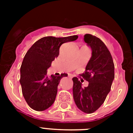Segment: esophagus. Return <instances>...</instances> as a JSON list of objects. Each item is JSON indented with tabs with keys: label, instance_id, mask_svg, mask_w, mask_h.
<instances>
[{
	"label": "esophagus",
	"instance_id": "obj_1",
	"mask_svg": "<svg viewBox=\"0 0 133 133\" xmlns=\"http://www.w3.org/2000/svg\"><path fill=\"white\" fill-rule=\"evenodd\" d=\"M68 77H70V78H72L73 75H68Z\"/></svg>",
	"mask_w": 133,
	"mask_h": 133
}]
</instances>
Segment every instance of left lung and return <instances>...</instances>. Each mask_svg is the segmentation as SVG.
Segmentation results:
<instances>
[{"label":"left lung","instance_id":"left-lung-1","mask_svg":"<svg viewBox=\"0 0 133 133\" xmlns=\"http://www.w3.org/2000/svg\"><path fill=\"white\" fill-rule=\"evenodd\" d=\"M83 40L92 51L85 72L82 74L89 83L83 88L81 80L72 78L73 98L80 110L90 114L103 104L110 92L115 79V65L110 52L101 39L87 34Z\"/></svg>","mask_w":133,"mask_h":133}]
</instances>
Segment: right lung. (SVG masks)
Wrapping results in <instances>:
<instances>
[{
  "mask_svg": "<svg viewBox=\"0 0 133 133\" xmlns=\"http://www.w3.org/2000/svg\"><path fill=\"white\" fill-rule=\"evenodd\" d=\"M78 36L56 38L45 36L35 42L24 57L21 67L22 92L26 102L36 111H43L54 103L60 80L67 74L51 77L47 70L59 54L63 43L77 40Z\"/></svg>",
  "mask_w": 133,
  "mask_h": 133,
  "instance_id": "1",
  "label": "right lung"
}]
</instances>
